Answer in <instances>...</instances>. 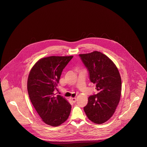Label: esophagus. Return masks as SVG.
<instances>
[{"instance_id": "obj_1", "label": "esophagus", "mask_w": 147, "mask_h": 147, "mask_svg": "<svg viewBox=\"0 0 147 147\" xmlns=\"http://www.w3.org/2000/svg\"><path fill=\"white\" fill-rule=\"evenodd\" d=\"M71 101H72L73 102H76V101H77V98H71Z\"/></svg>"}]
</instances>
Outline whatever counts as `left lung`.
Listing matches in <instances>:
<instances>
[{"mask_svg": "<svg viewBox=\"0 0 147 147\" xmlns=\"http://www.w3.org/2000/svg\"><path fill=\"white\" fill-rule=\"evenodd\" d=\"M79 56L98 91L89 97L84 111L92 122L104 123L112 117L120 100L122 82L118 68L110 58L98 51Z\"/></svg>", "mask_w": 147, "mask_h": 147, "instance_id": "left-lung-1", "label": "left lung"}]
</instances>
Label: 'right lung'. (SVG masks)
<instances>
[{"instance_id":"add662e5","label":"right lung","mask_w":147,"mask_h":147,"mask_svg":"<svg viewBox=\"0 0 147 147\" xmlns=\"http://www.w3.org/2000/svg\"><path fill=\"white\" fill-rule=\"evenodd\" d=\"M70 56H49L40 59L28 74V96L42 121L57 127L70 115L71 106L65 98L54 94L63 69L73 58Z\"/></svg>"}]
</instances>
